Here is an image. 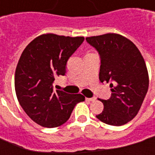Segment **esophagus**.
Masks as SVG:
<instances>
[{
  "mask_svg": "<svg viewBox=\"0 0 155 155\" xmlns=\"http://www.w3.org/2000/svg\"><path fill=\"white\" fill-rule=\"evenodd\" d=\"M95 100V97H93V98H86V100H88V101H94Z\"/></svg>",
  "mask_w": 155,
  "mask_h": 155,
  "instance_id": "obj_1",
  "label": "esophagus"
}]
</instances>
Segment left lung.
<instances>
[{"mask_svg": "<svg viewBox=\"0 0 155 155\" xmlns=\"http://www.w3.org/2000/svg\"><path fill=\"white\" fill-rule=\"evenodd\" d=\"M100 56L101 83L110 82L111 96L100 100L104 110L96 117L105 124L122 126L137 116L149 88V73L139 50L126 37L105 34L87 37Z\"/></svg>", "mask_w": 155, "mask_h": 155, "instance_id": "1", "label": "left lung"}]
</instances>
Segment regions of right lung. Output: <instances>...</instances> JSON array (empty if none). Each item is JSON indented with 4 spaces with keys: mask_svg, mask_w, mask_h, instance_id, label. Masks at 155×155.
<instances>
[{
    "mask_svg": "<svg viewBox=\"0 0 155 155\" xmlns=\"http://www.w3.org/2000/svg\"><path fill=\"white\" fill-rule=\"evenodd\" d=\"M84 40L45 34L22 51L15 71V90L23 110L37 124L49 128L61 126L76 104L85 100L80 94L55 90L53 84L57 77L65 75L67 61Z\"/></svg>",
    "mask_w": 155,
    "mask_h": 155,
    "instance_id": "right-lung-1",
    "label": "right lung"
}]
</instances>
